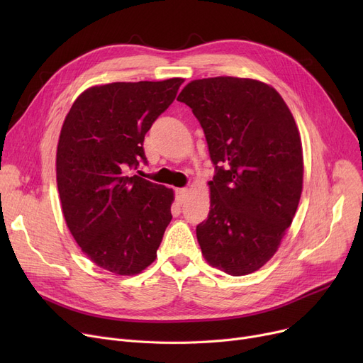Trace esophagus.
<instances>
[{"label": "esophagus", "mask_w": 363, "mask_h": 363, "mask_svg": "<svg viewBox=\"0 0 363 363\" xmlns=\"http://www.w3.org/2000/svg\"><path fill=\"white\" fill-rule=\"evenodd\" d=\"M175 194H177V199L182 203L188 194V189L186 188H177L175 189Z\"/></svg>", "instance_id": "obj_1"}]
</instances>
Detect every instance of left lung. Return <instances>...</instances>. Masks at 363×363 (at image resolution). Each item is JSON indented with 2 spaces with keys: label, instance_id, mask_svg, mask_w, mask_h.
<instances>
[{
  "label": "left lung",
  "instance_id": "8db88e82",
  "mask_svg": "<svg viewBox=\"0 0 363 363\" xmlns=\"http://www.w3.org/2000/svg\"><path fill=\"white\" fill-rule=\"evenodd\" d=\"M178 101L200 122L215 164L211 212L196 230L201 253L228 275L252 274L275 255L300 201L293 114L272 86L233 76L189 82Z\"/></svg>",
  "mask_w": 363,
  "mask_h": 363
}]
</instances>
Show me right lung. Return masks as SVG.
Here are the masks:
<instances>
[{"instance_id":"obj_1","label":"right lung","mask_w":363,"mask_h":363,"mask_svg":"<svg viewBox=\"0 0 363 363\" xmlns=\"http://www.w3.org/2000/svg\"><path fill=\"white\" fill-rule=\"evenodd\" d=\"M184 79L91 86L73 103L57 147L63 215L81 250L116 275L155 262L172 219L174 191L129 175L147 163L144 137Z\"/></svg>"}]
</instances>
